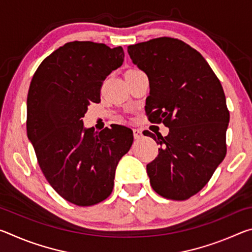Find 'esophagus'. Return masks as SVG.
<instances>
[{
  "instance_id": "1",
  "label": "esophagus",
  "mask_w": 252,
  "mask_h": 252,
  "mask_svg": "<svg viewBox=\"0 0 252 252\" xmlns=\"http://www.w3.org/2000/svg\"><path fill=\"white\" fill-rule=\"evenodd\" d=\"M133 136H134V139H136V140L141 139L143 136L142 131L139 130V129H133Z\"/></svg>"
}]
</instances>
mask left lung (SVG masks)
I'll list each match as a JSON object with an SVG mask.
<instances>
[{
    "label": "left lung",
    "instance_id": "8db88e82",
    "mask_svg": "<svg viewBox=\"0 0 252 252\" xmlns=\"http://www.w3.org/2000/svg\"><path fill=\"white\" fill-rule=\"evenodd\" d=\"M132 62L148 75L146 114L169 134L155 135L159 155L147 164L153 190L187 200L210 180L227 153L229 110L219 79L197 50L173 37L127 46Z\"/></svg>",
    "mask_w": 252,
    "mask_h": 252
}]
</instances>
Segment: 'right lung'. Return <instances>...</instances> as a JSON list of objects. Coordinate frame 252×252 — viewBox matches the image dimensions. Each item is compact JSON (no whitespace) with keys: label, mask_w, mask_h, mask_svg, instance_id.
Instances as JSON below:
<instances>
[{"label":"right lung","mask_w":252,"mask_h":252,"mask_svg":"<svg viewBox=\"0 0 252 252\" xmlns=\"http://www.w3.org/2000/svg\"><path fill=\"white\" fill-rule=\"evenodd\" d=\"M123 59L121 46L69 42L42 61L30 84L28 138L51 187L76 206H93L109 197L119 161L133 142L129 127L113 125L94 132L84 129L82 121Z\"/></svg>","instance_id":"add662e5"}]
</instances>
